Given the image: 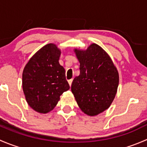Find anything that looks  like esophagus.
I'll return each instance as SVG.
<instances>
[{
	"mask_svg": "<svg viewBox=\"0 0 147 147\" xmlns=\"http://www.w3.org/2000/svg\"><path fill=\"white\" fill-rule=\"evenodd\" d=\"M72 79L69 80H68V83H69V86H71V84H72Z\"/></svg>",
	"mask_w": 147,
	"mask_h": 147,
	"instance_id": "34e87169",
	"label": "esophagus"
}]
</instances>
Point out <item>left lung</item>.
Masks as SVG:
<instances>
[{
  "mask_svg": "<svg viewBox=\"0 0 147 147\" xmlns=\"http://www.w3.org/2000/svg\"><path fill=\"white\" fill-rule=\"evenodd\" d=\"M74 51L80 62V75L72 81L71 90L81 110L96 116L113 102L119 73L109 55L97 44H91L85 50Z\"/></svg>",
  "mask_w": 147,
  "mask_h": 147,
  "instance_id": "left-lung-1",
  "label": "left lung"
}]
</instances>
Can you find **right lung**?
Masks as SVG:
<instances>
[{"label": "right lung", "instance_id": "add662e5", "mask_svg": "<svg viewBox=\"0 0 147 147\" xmlns=\"http://www.w3.org/2000/svg\"><path fill=\"white\" fill-rule=\"evenodd\" d=\"M61 51L47 44L29 60L23 72V90L32 109L46 114L57 105L60 97L69 89L65 70L59 63Z\"/></svg>", "mask_w": 147, "mask_h": 147}]
</instances>
